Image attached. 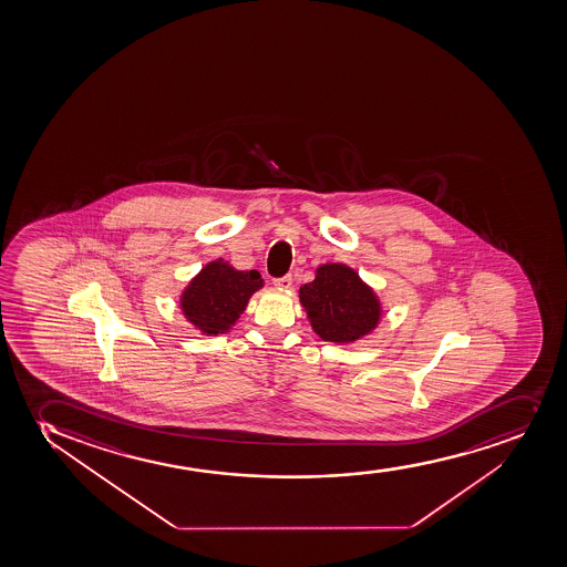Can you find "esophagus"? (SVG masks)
Returning <instances> with one entry per match:
<instances>
[{
    "mask_svg": "<svg viewBox=\"0 0 567 567\" xmlns=\"http://www.w3.org/2000/svg\"><path fill=\"white\" fill-rule=\"evenodd\" d=\"M274 285L280 288V290H288V288L292 287V275H285L280 279H275Z\"/></svg>",
    "mask_w": 567,
    "mask_h": 567,
    "instance_id": "1",
    "label": "esophagus"
}]
</instances>
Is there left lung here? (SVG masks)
<instances>
[{
  "label": "left lung",
  "mask_w": 567,
  "mask_h": 567,
  "mask_svg": "<svg viewBox=\"0 0 567 567\" xmlns=\"http://www.w3.org/2000/svg\"><path fill=\"white\" fill-rule=\"evenodd\" d=\"M312 331L322 341L348 344L372 333L382 318V303L365 280L347 264L318 266L312 282L299 288Z\"/></svg>",
  "instance_id": "8db88e82"
}]
</instances>
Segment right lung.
<instances>
[{"label": "right lung", "mask_w": 567, "mask_h": 567, "mask_svg": "<svg viewBox=\"0 0 567 567\" xmlns=\"http://www.w3.org/2000/svg\"><path fill=\"white\" fill-rule=\"evenodd\" d=\"M262 287L264 279L256 269L239 271L217 258L189 280L179 296V307L202 336H223L244 315L250 296Z\"/></svg>", "instance_id": "right-lung-1"}]
</instances>
